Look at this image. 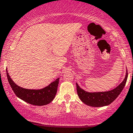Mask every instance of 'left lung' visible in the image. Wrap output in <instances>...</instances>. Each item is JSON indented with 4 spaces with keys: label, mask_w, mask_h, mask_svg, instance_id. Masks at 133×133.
<instances>
[{
    "label": "left lung",
    "mask_w": 133,
    "mask_h": 133,
    "mask_svg": "<svg viewBox=\"0 0 133 133\" xmlns=\"http://www.w3.org/2000/svg\"><path fill=\"white\" fill-rule=\"evenodd\" d=\"M128 74L127 71L125 79L117 88L110 91H104V92H87L81 88L76 83L77 95L81 101L88 106H92V107H102V106H108L113 102L120 95L125 87L128 79Z\"/></svg>",
    "instance_id": "left-lung-1"
}]
</instances>
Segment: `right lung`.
I'll return each instance as SVG.
<instances>
[{
    "label": "right lung",
    "instance_id": "right-lung-1",
    "mask_svg": "<svg viewBox=\"0 0 133 133\" xmlns=\"http://www.w3.org/2000/svg\"><path fill=\"white\" fill-rule=\"evenodd\" d=\"M8 82L15 95L25 102L35 106H44L51 102L57 93L59 79L50 83L48 87L41 90H29L18 87L11 79L6 69Z\"/></svg>",
    "mask_w": 133,
    "mask_h": 133
}]
</instances>
